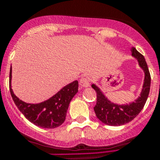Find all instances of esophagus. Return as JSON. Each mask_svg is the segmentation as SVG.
Here are the masks:
<instances>
[{"instance_id":"esophagus-1","label":"esophagus","mask_w":160,"mask_h":160,"mask_svg":"<svg viewBox=\"0 0 160 160\" xmlns=\"http://www.w3.org/2000/svg\"><path fill=\"white\" fill-rule=\"evenodd\" d=\"M80 85L83 88H88L90 86V82H89V80L88 78L83 77L80 80Z\"/></svg>"}]
</instances>
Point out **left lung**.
<instances>
[{"instance_id":"obj_1","label":"left lung","mask_w":160,"mask_h":160,"mask_svg":"<svg viewBox=\"0 0 160 160\" xmlns=\"http://www.w3.org/2000/svg\"><path fill=\"white\" fill-rule=\"evenodd\" d=\"M132 56L137 60L140 68L144 71V79L140 96L132 102L125 104H118L109 100L101 89L92 83V88L97 94L96 105L94 110L98 120L102 123L112 126H119L133 120L142 110L148 97L151 85V76L144 56L135 47L131 48Z\"/></svg>"}]
</instances>
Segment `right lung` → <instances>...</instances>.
<instances>
[{
    "label": "right lung",
    "instance_id": "add662e5",
    "mask_svg": "<svg viewBox=\"0 0 160 160\" xmlns=\"http://www.w3.org/2000/svg\"><path fill=\"white\" fill-rule=\"evenodd\" d=\"M9 88L12 99L24 117L31 123L45 129H53L65 120L72 98L78 92V81L65 85L49 99L39 103H28L20 100L12 89V66L9 74Z\"/></svg>",
    "mask_w": 160,
    "mask_h": 160
}]
</instances>
